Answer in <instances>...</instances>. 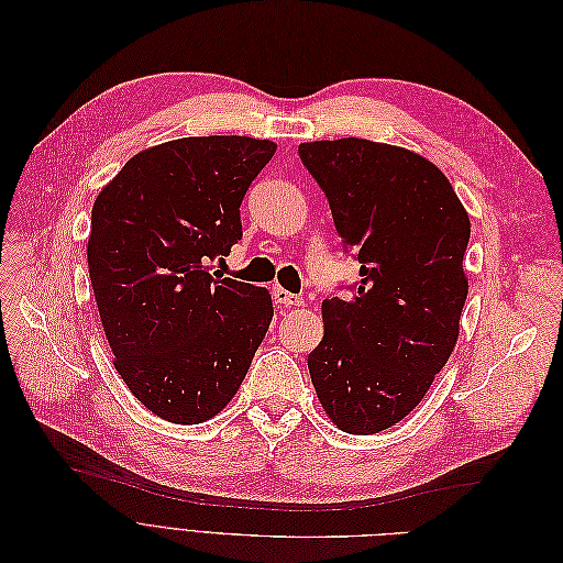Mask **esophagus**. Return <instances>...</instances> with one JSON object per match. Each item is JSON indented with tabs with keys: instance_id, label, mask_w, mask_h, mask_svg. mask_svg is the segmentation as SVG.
Returning <instances> with one entry per match:
<instances>
[{
	"instance_id": "1",
	"label": "esophagus",
	"mask_w": 563,
	"mask_h": 563,
	"mask_svg": "<svg viewBox=\"0 0 563 563\" xmlns=\"http://www.w3.org/2000/svg\"><path fill=\"white\" fill-rule=\"evenodd\" d=\"M272 296H275V302L286 305V308H298V305H302L300 296L286 291V288H279V286L275 288V291H272Z\"/></svg>"
}]
</instances>
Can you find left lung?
I'll return each instance as SVG.
<instances>
[{
    "instance_id": "1",
    "label": "left lung",
    "mask_w": 563,
    "mask_h": 563,
    "mask_svg": "<svg viewBox=\"0 0 563 563\" xmlns=\"http://www.w3.org/2000/svg\"><path fill=\"white\" fill-rule=\"evenodd\" d=\"M298 155L362 263L352 296L321 305L312 385L340 430L376 434L413 411L455 347L470 218L449 178L411 150L340 139L300 143Z\"/></svg>"
}]
</instances>
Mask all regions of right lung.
<instances>
[{
	"instance_id": "obj_1",
	"label": "right lung",
	"mask_w": 563,
	"mask_h": 563,
	"mask_svg": "<svg viewBox=\"0 0 563 563\" xmlns=\"http://www.w3.org/2000/svg\"><path fill=\"white\" fill-rule=\"evenodd\" d=\"M275 150L246 135L178 139L139 152L96 197L87 255L114 368L168 422L223 411L269 329L265 288L207 263L242 240V199Z\"/></svg>"
}]
</instances>
